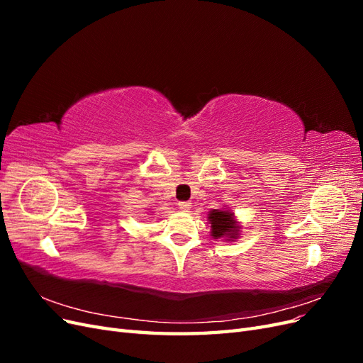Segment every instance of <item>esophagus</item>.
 <instances>
[{
    "label": "esophagus",
    "instance_id": "1",
    "mask_svg": "<svg viewBox=\"0 0 363 363\" xmlns=\"http://www.w3.org/2000/svg\"><path fill=\"white\" fill-rule=\"evenodd\" d=\"M191 206H192V204H191L189 201H180V203H179V208H180L182 212H188L189 208H191Z\"/></svg>",
    "mask_w": 363,
    "mask_h": 363
}]
</instances>
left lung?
Wrapping results in <instances>:
<instances>
[{
  "instance_id": "left-lung-1",
  "label": "left lung",
  "mask_w": 363,
  "mask_h": 363,
  "mask_svg": "<svg viewBox=\"0 0 363 363\" xmlns=\"http://www.w3.org/2000/svg\"><path fill=\"white\" fill-rule=\"evenodd\" d=\"M208 223H211V232L215 239L225 238V240H235L239 236V225L235 215L225 211V208H213L208 213Z\"/></svg>"
}]
</instances>
